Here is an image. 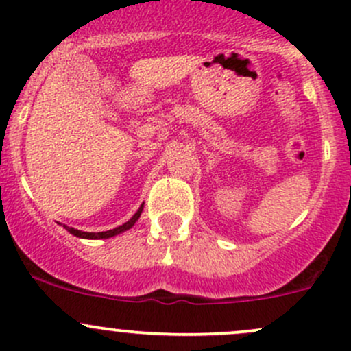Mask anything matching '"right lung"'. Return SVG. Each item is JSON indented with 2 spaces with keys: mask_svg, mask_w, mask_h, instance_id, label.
Returning a JSON list of instances; mask_svg holds the SVG:
<instances>
[{
  "mask_svg": "<svg viewBox=\"0 0 351 351\" xmlns=\"http://www.w3.org/2000/svg\"><path fill=\"white\" fill-rule=\"evenodd\" d=\"M142 211H143V204L140 206L138 211H136L135 215H133L132 218H130L128 221L125 223V225L118 226V228H113V230H108V231H99V233H89V231L75 230V228H71V226H67V225H64V228H66L71 234H74V237L88 238V240H99V238H111V237H114V234H120V233H123V231H126V230L132 228V226L135 225L136 221H138V218H140V215H142Z\"/></svg>",
  "mask_w": 351,
  "mask_h": 351,
  "instance_id": "right-lung-1",
  "label": "right lung"
}]
</instances>
